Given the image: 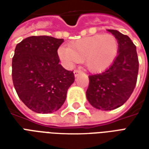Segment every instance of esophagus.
Instances as JSON below:
<instances>
[{
  "label": "esophagus",
  "mask_w": 149,
  "mask_h": 149,
  "mask_svg": "<svg viewBox=\"0 0 149 149\" xmlns=\"http://www.w3.org/2000/svg\"><path fill=\"white\" fill-rule=\"evenodd\" d=\"M73 73H74L75 77H77L78 75L81 73V71H79V70H74V72H73Z\"/></svg>",
  "instance_id": "obj_1"
}]
</instances>
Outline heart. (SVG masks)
I'll return each instance as SVG.
<instances>
[{"mask_svg": "<svg viewBox=\"0 0 149 149\" xmlns=\"http://www.w3.org/2000/svg\"><path fill=\"white\" fill-rule=\"evenodd\" d=\"M119 52V42L112 34H97L61 46L57 54L66 67H72L84 61L85 67L93 73L105 71L115 61Z\"/></svg>", "mask_w": 149, "mask_h": 149, "instance_id": "heart-1", "label": "heart"}]
</instances>
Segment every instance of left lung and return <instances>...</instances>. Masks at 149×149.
Returning <instances> with one entry per match:
<instances>
[{
	"label": "left lung",
	"instance_id": "left-lung-1",
	"mask_svg": "<svg viewBox=\"0 0 149 149\" xmlns=\"http://www.w3.org/2000/svg\"><path fill=\"white\" fill-rule=\"evenodd\" d=\"M119 42L118 55L105 71L91 75L86 97L92 106L109 111L123 105L134 90L139 61L136 47L131 39L114 29H108Z\"/></svg>",
	"mask_w": 149,
	"mask_h": 149
}]
</instances>
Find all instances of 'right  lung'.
<instances>
[{
  "label": "right lung",
  "instance_id": "obj_1",
  "mask_svg": "<svg viewBox=\"0 0 149 149\" xmlns=\"http://www.w3.org/2000/svg\"><path fill=\"white\" fill-rule=\"evenodd\" d=\"M64 39L33 36L17 45L12 63L16 92L37 113H52L63 105L74 74L59 64L57 49Z\"/></svg>",
  "mask_w": 149,
  "mask_h": 149
}]
</instances>
